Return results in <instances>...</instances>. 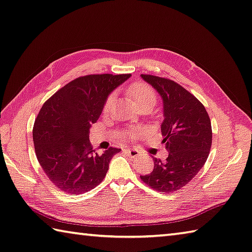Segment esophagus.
Masks as SVG:
<instances>
[{"label":"esophagus","mask_w":252,"mask_h":252,"mask_svg":"<svg viewBox=\"0 0 252 252\" xmlns=\"http://www.w3.org/2000/svg\"><path fill=\"white\" fill-rule=\"evenodd\" d=\"M125 154L129 157V158H136L139 155V151L135 148H127L125 149Z\"/></svg>","instance_id":"obj_1"}]
</instances>
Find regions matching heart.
Segmentation results:
<instances>
[{"mask_svg": "<svg viewBox=\"0 0 252 252\" xmlns=\"http://www.w3.org/2000/svg\"><path fill=\"white\" fill-rule=\"evenodd\" d=\"M128 93H129L130 97L134 99L136 105H140V104H145V103H149L155 105L156 93L154 90L149 87V85H147L145 83L134 84L131 85L129 90H128ZM113 102H114V95L111 94L105 101V104H104V110H108V108H111V106L113 105Z\"/></svg>", "mask_w": 252, "mask_h": 252, "instance_id": "obj_1", "label": "heart"}]
</instances>
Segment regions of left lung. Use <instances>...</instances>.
I'll use <instances>...</instances> for the list:
<instances>
[{
  "label": "left lung",
  "mask_w": 252,
  "mask_h": 252,
  "mask_svg": "<svg viewBox=\"0 0 252 252\" xmlns=\"http://www.w3.org/2000/svg\"><path fill=\"white\" fill-rule=\"evenodd\" d=\"M140 77L162 98L161 134L169 151L165 160L154 158L153 172L140 178L157 191L175 192L191 181L206 162L212 146L210 116L193 94L172 80L150 74Z\"/></svg>",
  "instance_id": "1"
}]
</instances>
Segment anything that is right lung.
I'll return each instance as SVG.
<instances>
[{"label":"right lung","instance_id":"add662e5","mask_svg":"<svg viewBox=\"0 0 252 252\" xmlns=\"http://www.w3.org/2000/svg\"><path fill=\"white\" fill-rule=\"evenodd\" d=\"M131 74H90L65 84L38 113L32 129L35 153L44 172L61 191L81 194L103 181L121 149L98 155L89 139L91 124L108 95Z\"/></svg>","mask_w":252,"mask_h":252}]
</instances>
